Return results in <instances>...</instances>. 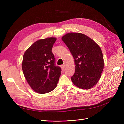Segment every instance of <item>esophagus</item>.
Masks as SVG:
<instances>
[{
	"label": "esophagus",
	"instance_id": "esophagus-1",
	"mask_svg": "<svg viewBox=\"0 0 124 124\" xmlns=\"http://www.w3.org/2000/svg\"><path fill=\"white\" fill-rule=\"evenodd\" d=\"M61 68L62 70H64V69H65V65H62L61 66Z\"/></svg>",
	"mask_w": 124,
	"mask_h": 124
}]
</instances>
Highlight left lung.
Listing matches in <instances>:
<instances>
[{
  "mask_svg": "<svg viewBox=\"0 0 124 124\" xmlns=\"http://www.w3.org/2000/svg\"><path fill=\"white\" fill-rule=\"evenodd\" d=\"M62 40L75 60V72L71 79L78 87L88 89L99 80L104 68L100 46L93 40L80 33H68Z\"/></svg>",
  "mask_w": 124,
  "mask_h": 124,
  "instance_id": "1",
  "label": "left lung"
}]
</instances>
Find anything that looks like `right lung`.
Here are the masks:
<instances>
[{"instance_id":"right-lung-1","label":"right lung","mask_w":124,"mask_h":124,"mask_svg":"<svg viewBox=\"0 0 124 124\" xmlns=\"http://www.w3.org/2000/svg\"><path fill=\"white\" fill-rule=\"evenodd\" d=\"M56 38L40 39L34 43L23 55L22 68L24 77L33 91L45 94L57 85L61 69L55 64L52 51Z\"/></svg>"}]
</instances>
